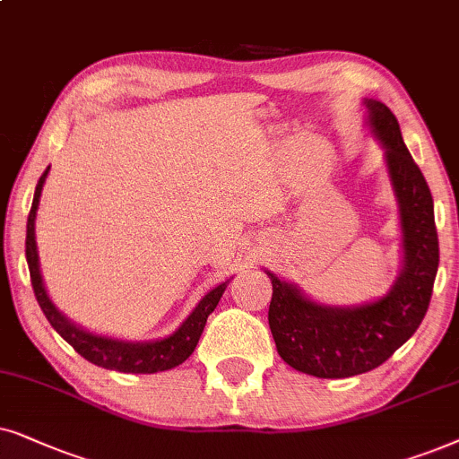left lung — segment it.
<instances>
[{"instance_id":"8db88e82","label":"left lung","mask_w":459,"mask_h":459,"mask_svg":"<svg viewBox=\"0 0 459 459\" xmlns=\"http://www.w3.org/2000/svg\"><path fill=\"white\" fill-rule=\"evenodd\" d=\"M369 126L386 149L401 207L405 264L393 290L354 308L321 307L273 273L268 307L274 344L293 369L316 377H351L380 368L415 333L429 310L438 268L435 205L424 174L403 143L399 121L386 105L365 100Z\"/></svg>"}]
</instances>
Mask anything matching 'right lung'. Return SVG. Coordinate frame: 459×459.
<instances>
[{"label":"right lung","instance_id":"obj_1","mask_svg":"<svg viewBox=\"0 0 459 459\" xmlns=\"http://www.w3.org/2000/svg\"><path fill=\"white\" fill-rule=\"evenodd\" d=\"M50 169V168H48ZM48 169L41 174V178L35 186L33 205H30L29 218H27V264L30 273V285H33L35 298H38L41 310H44L46 319L50 325L82 354L90 363L98 365V368L124 371V374H157V371L172 369L176 365L185 363L191 357L195 346L204 333L207 316L213 313L218 307L220 298L226 290V283L213 287L197 304V308L188 315V319L169 335V338L157 340V342H119L105 338V335H94L90 332H83L77 325L66 319L63 313H58L56 307L48 298L44 281L39 274V260H38V243H35V216H38V205L41 197V188H44Z\"/></svg>","mask_w":459,"mask_h":459}]
</instances>
